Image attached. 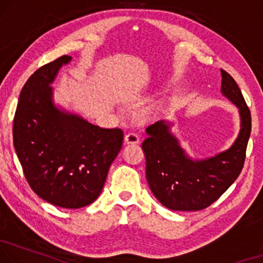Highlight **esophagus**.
Returning a JSON list of instances; mask_svg holds the SVG:
<instances>
[{"instance_id": "1", "label": "esophagus", "mask_w": 263, "mask_h": 263, "mask_svg": "<svg viewBox=\"0 0 263 263\" xmlns=\"http://www.w3.org/2000/svg\"><path fill=\"white\" fill-rule=\"evenodd\" d=\"M139 142H140V137L136 133H128V134L124 136V143L137 144Z\"/></svg>"}]
</instances>
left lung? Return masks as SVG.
Returning <instances> with one entry per match:
<instances>
[{
  "label": "left lung",
  "mask_w": 263,
  "mask_h": 263,
  "mask_svg": "<svg viewBox=\"0 0 263 263\" xmlns=\"http://www.w3.org/2000/svg\"><path fill=\"white\" fill-rule=\"evenodd\" d=\"M221 91L239 108L241 129L228 151L205 160L185 155L171 133V123L159 121L149 126L142 142L145 177L154 196L172 211H201L214 203L237 179L243 168L252 130L250 110L239 86L221 69Z\"/></svg>",
  "instance_id": "8db88e82"
}]
</instances>
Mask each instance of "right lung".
<instances>
[{"instance_id": "right-lung-1", "label": "right lung", "mask_w": 263, "mask_h": 263, "mask_svg": "<svg viewBox=\"0 0 263 263\" xmlns=\"http://www.w3.org/2000/svg\"><path fill=\"white\" fill-rule=\"evenodd\" d=\"M70 60L63 55L28 79L16 107L13 139L35 194L58 207L76 209L99 197L123 132L95 126L54 106L50 84Z\"/></svg>"}]
</instances>
